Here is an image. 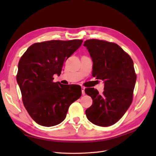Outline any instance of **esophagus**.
Here are the masks:
<instances>
[{"label": "esophagus", "mask_w": 156, "mask_h": 156, "mask_svg": "<svg viewBox=\"0 0 156 156\" xmlns=\"http://www.w3.org/2000/svg\"><path fill=\"white\" fill-rule=\"evenodd\" d=\"M81 89H82V95H84V94H85V91H84L85 87H81Z\"/></svg>", "instance_id": "obj_1"}]
</instances>
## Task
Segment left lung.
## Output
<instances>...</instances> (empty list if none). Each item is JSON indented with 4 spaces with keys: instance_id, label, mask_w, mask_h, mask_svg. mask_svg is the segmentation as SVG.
Here are the masks:
<instances>
[{
    "instance_id": "obj_1",
    "label": "left lung",
    "mask_w": 156,
    "mask_h": 156,
    "mask_svg": "<svg viewBox=\"0 0 156 156\" xmlns=\"http://www.w3.org/2000/svg\"><path fill=\"white\" fill-rule=\"evenodd\" d=\"M93 62L92 76L104 82V92L85 89L92 105L86 110L92 123L108 127L116 123L127 111L133 101L136 82L133 62L120 46L98 39H88L84 44Z\"/></svg>"
}]
</instances>
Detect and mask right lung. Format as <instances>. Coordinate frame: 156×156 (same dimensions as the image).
<instances>
[{"label": "right lung", "instance_id": "obj_1", "mask_svg": "<svg viewBox=\"0 0 156 156\" xmlns=\"http://www.w3.org/2000/svg\"><path fill=\"white\" fill-rule=\"evenodd\" d=\"M80 39L51 40L29 47L18 64L16 81L26 110L37 124L57 125L64 120L69 107L81 97L79 85L54 82L64 62L80 47Z\"/></svg>", "mask_w": 156, "mask_h": 156}]
</instances>
